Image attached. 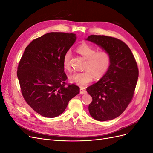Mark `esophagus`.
I'll use <instances>...</instances> for the list:
<instances>
[{
    "instance_id": "obj_1",
    "label": "esophagus",
    "mask_w": 153,
    "mask_h": 153,
    "mask_svg": "<svg viewBox=\"0 0 153 153\" xmlns=\"http://www.w3.org/2000/svg\"><path fill=\"white\" fill-rule=\"evenodd\" d=\"M80 94L83 95V94H85L87 93V92L85 90H84V89H82V88H80Z\"/></svg>"
}]
</instances>
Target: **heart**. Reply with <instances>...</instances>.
I'll use <instances>...</instances> for the list:
<instances>
[{
	"label": "heart",
	"instance_id": "1",
	"mask_svg": "<svg viewBox=\"0 0 153 153\" xmlns=\"http://www.w3.org/2000/svg\"><path fill=\"white\" fill-rule=\"evenodd\" d=\"M77 52L86 60L84 67V71L80 73H74L69 76V80L71 82L84 87L91 83L94 77L95 79L99 80L103 77L109 69L112 56L106 50H101L97 52V50L92 46L87 43L80 45L76 49ZM71 53L69 51L64 55L63 59L64 67L69 69V59Z\"/></svg>",
	"mask_w": 153,
	"mask_h": 153
}]
</instances>
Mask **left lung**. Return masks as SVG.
<instances>
[{
  "instance_id": "left-lung-1",
  "label": "left lung",
  "mask_w": 153,
  "mask_h": 153,
  "mask_svg": "<svg viewBox=\"0 0 153 153\" xmlns=\"http://www.w3.org/2000/svg\"><path fill=\"white\" fill-rule=\"evenodd\" d=\"M87 40L100 46L112 56L106 75L87 88L92 98L89 105L91 116L99 121L119 117L133 98L138 77L136 60L123 41L113 37L91 35Z\"/></svg>"
}]
</instances>
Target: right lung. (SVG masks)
Listing matches in <instances>:
<instances>
[{"instance_id":"right-lung-1","label":"right lung","mask_w":153,"mask_h":153,"mask_svg":"<svg viewBox=\"0 0 153 153\" xmlns=\"http://www.w3.org/2000/svg\"><path fill=\"white\" fill-rule=\"evenodd\" d=\"M76 34L50 32L32 40L19 62L17 76L24 100L35 112L53 118L61 115L80 88L68 84L64 72V55Z\"/></svg>"}]
</instances>
